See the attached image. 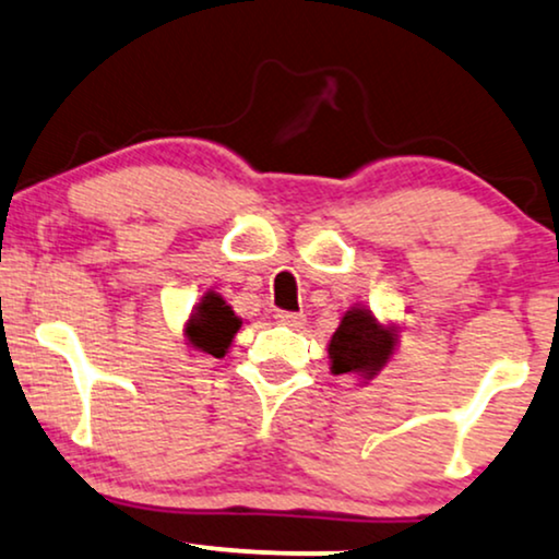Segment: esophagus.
Masks as SVG:
<instances>
[{"instance_id":"1","label":"esophagus","mask_w":559,"mask_h":559,"mask_svg":"<svg viewBox=\"0 0 559 559\" xmlns=\"http://www.w3.org/2000/svg\"><path fill=\"white\" fill-rule=\"evenodd\" d=\"M275 320H278L281 324H286V328H301L304 322H307V317H304L301 312H278L275 314Z\"/></svg>"}]
</instances>
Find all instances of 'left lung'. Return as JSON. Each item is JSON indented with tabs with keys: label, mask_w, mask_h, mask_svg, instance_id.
Instances as JSON below:
<instances>
[{
	"label": "left lung",
	"mask_w": 559,
	"mask_h": 559,
	"mask_svg": "<svg viewBox=\"0 0 559 559\" xmlns=\"http://www.w3.org/2000/svg\"><path fill=\"white\" fill-rule=\"evenodd\" d=\"M394 345L397 330L392 324H381L366 307H353L330 337V371L373 379L392 358Z\"/></svg>",
	"instance_id": "left-lung-1"
}]
</instances>
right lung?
Returning a JSON list of instances; mask_svg holds the SVG:
<instances>
[{
  "instance_id": "right-lung-1",
  "label": "right lung",
  "mask_w": 559,
  "mask_h": 559,
  "mask_svg": "<svg viewBox=\"0 0 559 559\" xmlns=\"http://www.w3.org/2000/svg\"><path fill=\"white\" fill-rule=\"evenodd\" d=\"M239 328H242V320L235 314V309L222 296L209 292L201 296V301L186 322V341L190 348L209 353L214 358H224Z\"/></svg>"
}]
</instances>
